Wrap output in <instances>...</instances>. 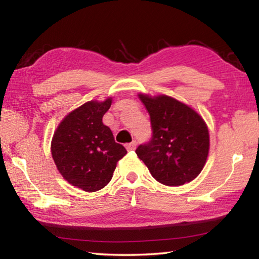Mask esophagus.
I'll use <instances>...</instances> for the list:
<instances>
[{"instance_id": "esophagus-1", "label": "esophagus", "mask_w": 259, "mask_h": 259, "mask_svg": "<svg viewBox=\"0 0 259 259\" xmlns=\"http://www.w3.org/2000/svg\"><path fill=\"white\" fill-rule=\"evenodd\" d=\"M136 146H137V143H136L135 140H134V142H131V143H129V144H126V145H125V148H126V150H128V151H134L135 148H136Z\"/></svg>"}]
</instances>
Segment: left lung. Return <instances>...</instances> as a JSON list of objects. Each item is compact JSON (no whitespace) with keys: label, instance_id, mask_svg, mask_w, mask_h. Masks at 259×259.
I'll return each instance as SVG.
<instances>
[{"label":"left lung","instance_id":"left-lung-1","mask_svg":"<svg viewBox=\"0 0 259 259\" xmlns=\"http://www.w3.org/2000/svg\"><path fill=\"white\" fill-rule=\"evenodd\" d=\"M151 117L152 139L136 154L157 182L181 186L202 171L209 154V130L191 106L165 95L138 94Z\"/></svg>","mask_w":259,"mask_h":259}]
</instances>
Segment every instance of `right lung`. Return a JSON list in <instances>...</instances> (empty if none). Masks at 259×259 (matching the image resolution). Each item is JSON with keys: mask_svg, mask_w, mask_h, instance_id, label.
Here are the masks:
<instances>
[{"mask_svg": "<svg viewBox=\"0 0 259 259\" xmlns=\"http://www.w3.org/2000/svg\"><path fill=\"white\" fill-rule=\"evenodd\" d=\"M111 105L112 97L81 105L61 120L51 140L52 159L58 171L71 185L85 192L106 186L117 161L126 154L103 123Z\"/></svg>", "mask_w": 259, "mask_h": 259, "instance_id": "add662e5", "label": "right lung"}]
</instances>
